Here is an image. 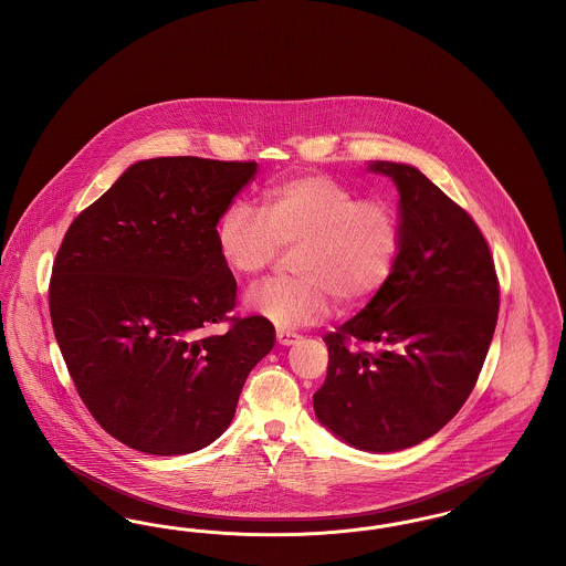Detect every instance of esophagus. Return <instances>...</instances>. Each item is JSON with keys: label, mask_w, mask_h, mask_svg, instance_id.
<instances>
[{"label": "esophagus", "mask_w": 566, "mask_h": 566, "mask_svg": "<svg viewBox=\"0 0 566 566\" xmlns=\"http://www.w3.org/2000/svg\"><path fill=\"white\" fill-rule=\"evenodd\" d=\"M275 339H277V344H280V346H293V344L298 342V335H296L295 331L277 328V331H275Z\"/></svg>", "instance_id": "esophagus-1"}]
</instances>
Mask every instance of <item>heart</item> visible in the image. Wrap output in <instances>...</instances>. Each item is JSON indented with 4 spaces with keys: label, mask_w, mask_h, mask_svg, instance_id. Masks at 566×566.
<instances>
[{
    "label": "heart",
    "mask_w": 566,
    "mask_h": 566,
    "mask_svg": "<svg viewBox=\"0 0 566 566\" xmlns=\"http://www.w3.org/2000/svg\"><path fill=\"white\" fill-rule=\"evenodd\" d=\"M261 214L233 203L220 216L216 243L238 275L268 270L282 248H293L291 280H268L245 295L254 314L277 326L318 323L331 296L344 307L376 295L392 275L403 220L386 197H360L342 180L307 174L265 190Z\"/></svg>",
    "instance_id": "heart-1"
}]
</instances>
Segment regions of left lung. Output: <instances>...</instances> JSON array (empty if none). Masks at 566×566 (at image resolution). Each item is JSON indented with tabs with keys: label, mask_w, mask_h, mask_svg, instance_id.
<instances>
[{
	"label": "left lung",
	"mask_w": 566,
	"mask_h": 566,
	"mask_svg": "<svg viewBox=\"0 0 566 566\" xmlns=\"http://www.w3.org/2000/svg\"><path fill=\"white\" fill-rule=\"evenodd\" d=\"M395 180L403 242L388 282L324 335L326 379L314 409L367 452H397L443 429L469 399L499 318V277L475 220L411 165L376 161Z\"/></svg>",
	"instance_id": "1"
}]
</instances>
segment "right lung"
Listing matches in <instances>:
<instances>
[{
	"instance_id": "1",
	"label": "right lung",
	"mask_w": 566,
	"mask_h": 566,
	"mask_svg": "<svg viewBox=\"0 0 566 566\" xmlns=\"http://www.w3.org/2000/svg\"><path fill=\"white\" fill-rule=\"evenodd\" d=\"M254 161L132 165L70 224L53 263L54 337L97 424L155 457L210 446L273 348L263 316H229L238 284L216 224ZM224 323L222 334L211 328Z\"/></svg>"
}]
</instances>
